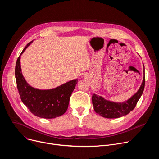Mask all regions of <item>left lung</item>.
Instances as JSON below:
<instances>
[{
  "instance_id": "left-lung-1",
  "label": "left lung",
  "mask_w": 159,
  "mask_h": 159,
  "mask_svg": "<svg viewBox=\"0 0 159 159\" xmlns=\"http://www.w3.org/2000/svg\"><path fill=\"white\" fill-rule=\"evenodd\" d=\"M145 69L142 84L137 91L131 98L123 102H115L107 101L101 96L93 94L92 96L94 111L100 116L106 118H118L128 115L133 111L142 96L145 87Z\"/></svg>"
}]
</instances>
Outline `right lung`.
Listing matches in <instances>:
<instances>
[{"instance_id":"right-lung-1","label":"right lung","mask_w":159,"mask_h":159,"mask_svg":"<svg viewBox=\"0 0 159 159\" xmlns=\"http://www.w3.org/2000/svg\"><path fill=\"white\" fill-rule=\"evenodd\" d=\"M33 42H30L18 57L15 68V77L20 99L35 116L47 119L59 117L66 112L71 94L78 80L67 82L56 88L40 90L30 86L21 72L20 55Z\"/></svg>"}]
</instances>
